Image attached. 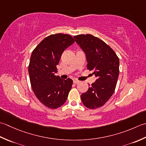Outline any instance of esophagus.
Listing matches in <instances>:
<instances>
[{
	"label": "esophagus",
	"mask_w": 146,
	"mask_h": 146,
	"mask_svg": "<svg viewBox=\"0 0 146 146\" xmlns=\"http://www.w3.org/2000/svg\"><path fill=\"white\" fill-rule=\"evenodd\" d=\"M79 81H78V80H76V79H74V81H73V82H74V84H78V83H79Z\"/></svg>",
	"instance_id": "obj_1"
}]
</instances>
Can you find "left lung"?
I'll return each mask as SVG.
<instances>
[{"mask_svg":"<svg viewBox=\"0 0 146 146\" xmlns=\"http://www.w3.org/2000/svg\"><path fill=\"white\" fill-rule=\"evenodd\" d=\"M74 38L86 53L87 69L93 70L97 78L81 94V100L87 108L96 109L105 105L114 93L119 75V58L110 46L96 36L87 34Z\"/></svg>","mask_w":146,"mask_h":146,"instance_id":"8db88e82","label":"left lung"}]
</instances>
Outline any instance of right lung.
<instances>
[{
    "label": "right lung",
    "mask_w": 146,
    "mask_h": 146,
    "mask_svg": "<svg viewBox=\"0 0 146 146\" xmlns=\"http://www.w3.org/2000/svg\"><path fill=\"white\" fill-rule=\"evenodd\" d=\"M74 43L70 35H51L44 38L31 53L28 72L32 90L38 100L50 109L63 105L72 88V79H62L55 73L62 53Z\"/></svg>",
    "instance_id": "right-lung-1"
}]
</instances>
